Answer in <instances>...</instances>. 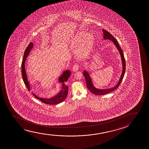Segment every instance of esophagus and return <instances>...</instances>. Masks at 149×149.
I'll use <instances>...</instances> for the list:
<instances>
[{"mask_svg":"<svg viewBox=\"0 0 149 149\" xmlns=\"http://www.w3.org/2000/svg\"><path fill=\"white\" fill-rule=\"evenodd\" d=\"M79 65L77 64H76L75 65H73V67L72 68V70L74 72L77 71L78 69H79Z\"/></svg>","mask_w":149,"mask_h":149,"instance_id":"esophagus-1","label":"esophagus"}]
</instances>
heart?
I'll use <instances>...</instances> for the list:
<instances>
[{
    "label": "heart",
    "mask_w": 149,
    "mask_h": 149,
    "mask_svg": "<svg viewBox=\"0 0 149 149\" xmlns=\"http://www.w3.org/2000/svg\"><path fill=\"white\" fill-rule=\"evenodd\" d=\"M95 43L94 35L91 33H86L85 31H78L74 36L71 46L73 47H78L77 53L80 56H88L92 52Z\"/></svg>",
    "instance_id": "obj_1"
}]
</instances>
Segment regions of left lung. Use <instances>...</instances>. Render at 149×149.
Returning <instances> with one entry per match:
<instances>
[{"mask_svg":"<svg viewBox=\"0 0 149 149\" xmlns=\"http://www.w3.org/2000/svg\"><path fill=\"white\" fill-rule=\"evenodd\" d=\"M102 31L103 33V39L104 40H111L112 41V43H113L114 45L116 46L118 51H119V53L120 54V57H121L122 62V74L120 75V78L119 79L118 82L117 83L116 86H114L111 87V88L103 89V88H98L95 87V86H94V84L93 82L92 78L91 77V76H90L89 73L88 71H86V70H84L83 74L86 78V86L90 92L96 95H105V94L109 93L110 92H112L114 90H116V88H118L121 83V82L122 81L123 77L124 76L125 70H126V62H125L124 56L122 50L121 49V48L120 46L118 41L116 40V39H115L114 37L112 36V35H111L110 33L108 32L107 31L104 30V29H102ZM90 59H91L88 60V62L90 61Z\"/></svg>","mask_w":149,"mask_h":149,"instance_id":"1","label":"left lung"}]
</instances>
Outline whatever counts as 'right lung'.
<instances>
[{
    "mask_svg": "<svg viewBox=\"0 0 149 149\" xmlns=\"http://www.w3.org/2000/svg\"><path fill=\"white\" fill-rule=\"evenodd\" d=\"M33 46H34L33 43L32 42L29 43V44L25 51L22 63L21 65V67H22L21 72H22L23 80L29 91L31 90V86L27 77L25 67V63L27 57L29 56ZM71 72L70 70H67L63 71V73L61 74V75L59 76V78L58 79V81L59 83H61L62 85L61 90L58 94H56L54 97L49 98H44L42 97L40 98L33 92H31V94H33V95L35 96V97L38 99V100H40L42 102L46 104H51V105L59 104L65 100V98L67 97L68 94V86L65 84V82L67 81L68 78L71 75Z\"/></svg>",
    "mask_w": 149,
    "mask_h": 149,
    "instance_id": "right-lung-1",
    "label": "right lung"
}]
</instances>
